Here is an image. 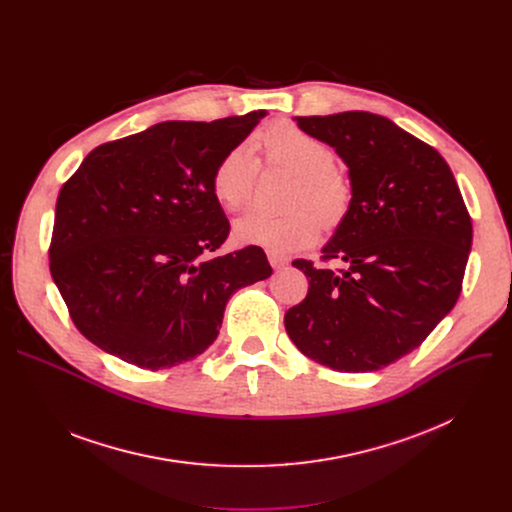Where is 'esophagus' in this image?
<instances>
[{
	"mask_svg": "<svg viewBox=\"0 0 512 512\" xmlns=\"http://www.w3.org/2000/svg\"><path fill=\"white\" fill-rule=\"evenodd\" d=\"M267 259H269V263H271L273 269H283L285 265H289V259H287L285 255H281V253L269 251V253H267Z\"/></svg>",
	"mask_w": 512,
	"mask_h": 512,
	"instance_id": "34e87169",
	"label": "esophagus"
}]
</instances>
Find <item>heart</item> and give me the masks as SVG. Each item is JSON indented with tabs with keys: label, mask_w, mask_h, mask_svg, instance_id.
<instances>
[{
	"label": "heart",
	"mask_w": 512,
	"mask_h": 512,
	"mask_svg": "<svg viewBox=\"0 0 512 512\" xmlns=\"http://www.w3.org/2000/svg\"><path fill=\"white\" fill-rule=\"evenodd\" d=\"M257 143L263 145L269 162L296 174L289 196V206L296 210L281 216L263 210L247 212L233 227L235 243L273 253L310 247L320 235V221L336 223L350 202V186L334 170V152L322 139L291 123L269 127ZM257 170L259 162L251 145H235L212 172L214 198L229 210L243 208L251 200Z\"/></svg>",
	"instance_id": "obj_1"
}]
</instances>
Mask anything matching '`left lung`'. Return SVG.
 I'll return each instance as SVG.
<instances>
[{"label":"left lung","mask_w":512,"mask_h":512,"mask_svg":"<svg viewBox=\"0 0 512 512\" xmlns=\"http://www.w3.org/2000/svg\"><path fill=\"white\" fill-rule=\"evenodd\" d=\"M348 168L350 202L308 296L285 330L308 358L340 373H371L415 350L456 306L472 221L456 178L431 145L369 111L294 117Z\"/></svg>","instance_id":"8db88e82"}]
</instances>
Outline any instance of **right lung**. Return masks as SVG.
<instances>
[{"instance_id": "right-lung-1", "label": "right lung", "mask_w": 512, "mask_h": 512, "mask_svg": "<svg viewBox=\"0 0 512 512\" xmlns=\"http://www.w3.org/2000/svg\"><path fill=\"white\" fill-rule=\"evenodd\" d=\"M265 115L152 125L99 145L62 186L50 273L95 346L176 367L216 340L237 289L271 275L259 247L204 259L229 235L212 172Z\"/></svg>"}]
</instances>
